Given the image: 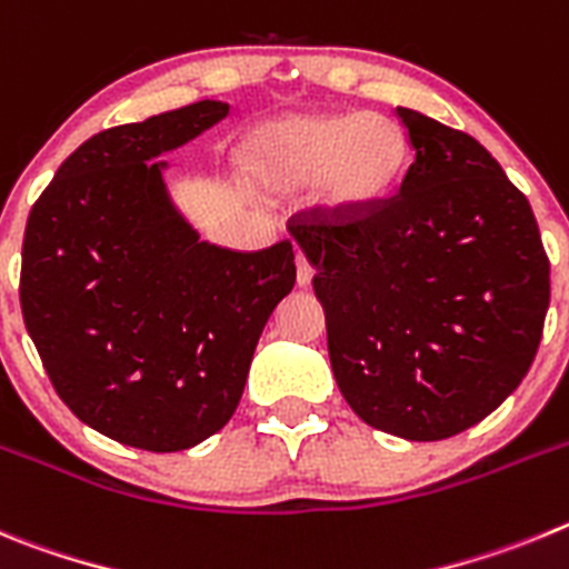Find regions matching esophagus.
<instances>
[{
  "label": "esophagus",
  "instance_id": "1",
  "mask_svg": "<svg viewBox=\"0 0 569 569\" xmlns=\"http://www.w3.org/2000/svg\"><path fill=\"white\" fill-rule=\"evenodd\" d=\"M311 278H315V269H311L309 258L303 252H297V283L309 286Z\"/></svg>",
  "mask_w": 569,
  "mask_h": 569
}]
</instances>
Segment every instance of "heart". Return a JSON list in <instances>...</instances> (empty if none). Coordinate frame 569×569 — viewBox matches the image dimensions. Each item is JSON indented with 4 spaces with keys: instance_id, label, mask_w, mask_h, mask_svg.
Instances as JSON below:
<instances>
[{
    "instance_id": "obj_1",
    "label": "heart",
    "mask_w": 569,
    "mask_h": 569,
    "mask_svg": "<svg viewBox=\"0 0 569 569\" xmlns=\"http://www.w3.org/2000/svg\"><path fill=\"white\" fill-rule=\"evenodd\" d=\"M408 167V138L371 112L291 116L260 127L247 144V170L269 192H295L317 181L320 203L335 214L380 207Z\"/></svg>"
}]
</instances>
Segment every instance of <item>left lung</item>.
Segmentation results:
<instances>
[{"mask_svg": "<svg viewBox=\"0 0 569 569\" xmlns=\"http://www.w3.org/2000/svg\"><path fill=\"white\" fill-rule=\"evenodd\" d=\"M413 163L362 214L303 209L291 238L315 266L331 371L377 431L437 442L505 402L533 362L550 260L533 209L468 132L397 107Z\"/></svg>", "mask_w": 569, "mask_h": 569, "instance_id": "left-lung-1", "label": "left lung"}]
</instances>
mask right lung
I'll return each instance as SVG.
<instances>
[{"instance_id": "1", "label": "right lung", "mask_w": 569, "mask_h": 569, "mask_svg": "<svg viewBox=\"0 0 569 569\" xmlns=\"http://www.w3.org/2000/svg\"><path fill=\"white\" fill-rule=\"evenodd\" d=\"M198 101L87 138L28 214L19 300L61 402L130 448L176 453L232 419L297 278L291 240L232 252L172 207L161 152L227 119Z\"/></svg>"}]
</instances>
